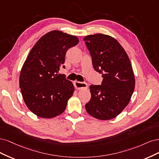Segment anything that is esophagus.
I'll use <instances>...</instances> for the list:
<instances>
[{
    "label": "esophagus",
    "mask_w": 159,
    "mask_h": 159,
    "mask_svg": "<svg viewBox=\"0 0 159 159\" xmlns=\"http://www.w3.org/2000/svg\"><path fill=\"white\" fill-rule=\"evenodd\" d=\"M74 86L76 90H83L88 88V84L86 83H83V82L75 81L74 83Z\"/></svg>",
    "instance_id": "1"
}]
</instances>
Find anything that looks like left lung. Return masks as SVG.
I'll list each match as a JSON object with an SVG mask.
<instances>
[{"label": "left lung", "instance_id": "8db88e82", "mask_svg": "<svg viewBox=\"0 0 159 159\" xmlns=\"http://www.w3.org/2000/svg\"><path fill=\"white\" fill-rule=\"evenodd\" d=\"M84 41L94 70L103 78L101 85L90 86L91 98L85 108L95 118L111 120L124 110L134 93L135 76L130 60L120 43L110 35H89Z\"/></svg>", "mask_w": 159, "mask_h": 159}]
</instances>
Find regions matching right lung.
I'll return each instance as SVG.
<instances>
[{
    "mask_svg": "<svg viewBox=\"0 0 159 159\" xmlns=\"http://www.w3.org/2000/svg\"><path fill=\"white\" fill-rule=\"evenodd\" d=\"M78 43L75 35L54 30L43 35L30 51L19 83L24 102L34 114L52 118L65 111L75 88L59 70L65 67L67 50Z\"/></svg>",
    "mask_w": 159,
    "mask_h": 159,
    "instance_id": "right-lung-1",
    "label": "right lung"
}]
</instances>
